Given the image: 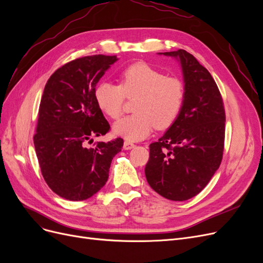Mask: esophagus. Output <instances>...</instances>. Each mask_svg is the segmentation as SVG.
<instances>
[{
    "label": "esophagus",
    "mask_w": 263,
    "mask_h": 263,
    "mask_svg": "<svg viewBox=\"0 0 263 263\" xmlns=\"http://www.w3.org/2000/svg\"><path fill=\"white\" fill-rule=\"evenodd\" d=\"M134 147H135V145L133 144V142L128 141V140H126V141L124 142V146H123V148H124L125 150H130V149H133Z\"/></svg>",
    "instance_id": "obj_1"
}]
</instances>
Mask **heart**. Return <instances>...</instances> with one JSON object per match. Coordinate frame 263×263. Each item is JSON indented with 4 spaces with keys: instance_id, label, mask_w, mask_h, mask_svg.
Returning a JSON list of instances; mask_svg holds the SVG:
<instances>
[{
    "instance_id": "heart-1",
    "label": "heart",
    "mask_w": 263,
    "mask_h": 263,
    "mask_svg": "<svg viewBox=\"0 0 263 263\" xmlns=\"http://www.w3.org/2000/svg\"><path fill=\"white\" fill-rule=\"evenodd\" d=\"M125 95L138 97L134 107L136 113L116 122L113 132L128 141H137L147 137L154 127L165 129L177 121L184 103L185 86L180 79L138 62L123 71L121 85L103 81L94 91L100 109L113 119L123 113Z\"/></svg>"
}]
</instances>
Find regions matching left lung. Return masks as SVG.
I'll list each match as a JSON object with an SVG mask.
<instances>
[{"label":"left lung","instance_id":"8db88e82","mask_svg":"<svg viewBox=\"0 0 263 263\" xmlns=\"http://www.w3.org/2000/svg\"><path fill=\"white\" fill-rule=\"evenodd\" d=\"M158 53L179 61L185 99L177 121L150 144L145 174L158 194L185 201L200 193L219 168L225 109L217 84L193 54L183 49Z\"/></svg>","mask_w":263,"mask_h":263}]
</instances>
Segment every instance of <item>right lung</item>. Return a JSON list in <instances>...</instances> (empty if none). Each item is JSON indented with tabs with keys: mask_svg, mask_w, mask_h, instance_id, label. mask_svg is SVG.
I'll list each match as a JSON object with an SVG mask.
<instances>
[{
	"mask_svg": "<svg viewBox=\"0 0 263 263\" xmlns=\"http://www.w3.org/2000/svg\"><path fill=\"white\" fill-rule=\"evenodd\" d=\"M117 60L104 54L79 58L55 70L46 83L34 146L46 183L66 200L83 201L99 192L122 150V138L86 146L109 129L94 91Z\"/></svg>",
	"mask_w": 263,
	"mask_h": 263,
	"instance_id": "add662e5",
	"label": "right lung"
}]
</instances>
